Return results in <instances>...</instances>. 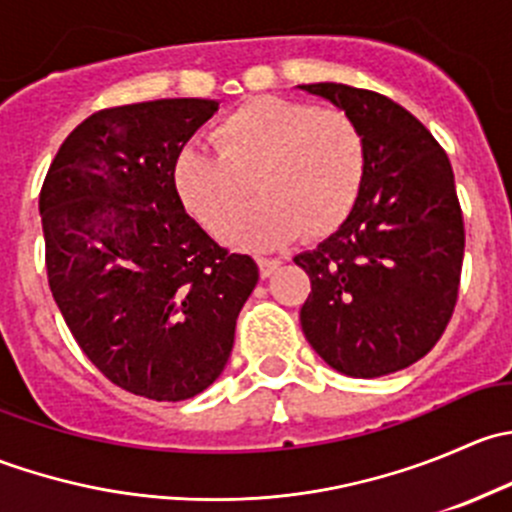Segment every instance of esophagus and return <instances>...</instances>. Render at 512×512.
Instances as JSON below:
<instances>
[{"label": "esophagus", "instance_id": "esophagus-1", "mask_svg": "<svg viewBox=\"0 0 512 512\" xmlns=\"http://www.w3.org/2000/svg\"><path fill=\"white\" fill-rule=\"evenodd\" d=\"M257 265H260V275L262 277H270V275H275L277 270H280L282 260H277V257H260V260H257Z\"/></svg>", "mask_w": 512, "mask_h": 512}]
</instances>
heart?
Masks as SVG:
<instances>
[{"label":"heart","mask_w":512,"mask_h":512,"mask_svg":"<svg viewBox=\"0 0 512 512\" xmlns=\"http://www.w3.org/2000/svg\"><path fill=\"white\" fill-rule=\"evenodd\" d=\"M220 148L185 143L173 160V185L185 210L247 250L285 245L337 230L359 200L366 178V141L352 116L304 101L257 96L215 128ZM263 195L235 219L251 178ZM229 217L231 220L227 221Z\"/></svg>","instance_id":"obj_1"}]
</instances>
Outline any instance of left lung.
<instances>
[{
    "label": "left lung",
    "instance_id": "8db88e82",
    "mask_svg": "<svg viewBox=\"0 0 512 512\" xmlns=\"http://www.w3.org/2000/svg\"><path fill=\"white\" fill-rule=\"evenodd\" d=\"M299 89L352 116L366 141L354 210L294 257L312 280L302 332L339 374H394L431 352L456 307L466 232L453 168L428 128L391 98L332 81Z\"/></svg>",
    "mask_w": 512,
    "mask_h": 512
}]
</instances>
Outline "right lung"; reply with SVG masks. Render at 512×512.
<instances>
[{
  "label": "right lung",
  "mask_w": 512,
  "mask_h": 512,
  "mask_svg": "<svg viewBox=\"0 0 512 512\" xmlns=\"http://www.w3.org/2000/svg\"><path fill=\"white\" fill-rule=\"evenodd\" d=\"M213 98L103 108L61 143L44 188L49 287L91 364L121 389L185 401L223 374L255 260L183 208L173 160Z\"/></svg>",
  "instance_id": "obj_1"
}]
</instances>
